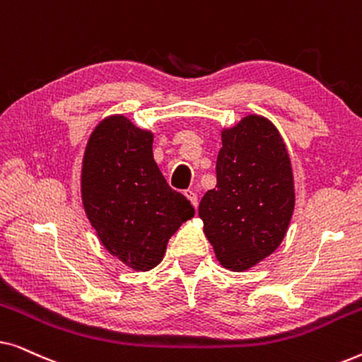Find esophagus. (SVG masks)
Wrapping results in <instances>:
<instances>
[{
    "mask_svg": "<svg viewBox=\"0 0 362 362\" xmlns=\"http://www.w3.org/2000/svg\"><path fill=\"white\" fill-rule=\"evenodd\" d=\"M185 196L187 197V199L191 201L192 206L197 207V194H196L194 189H186V191H185Z\"/></svg>",
    "mask_w": 362,
    "mask_h": 362,
    "instance_id": "34e87169",
    "label": "esophagus"
}]
</instances>
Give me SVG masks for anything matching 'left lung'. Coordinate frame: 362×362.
I'll list each match as a JSON object with an SVG mask.
<instances>
[{
    "instance_id": "1",
    "label": "left lung",
    "mask_w": 362,
    "mask_h": 362,
    "mask_svg": "<svg viewBox=\"0 0 362 362\" xmlns=\"http://www.w3.org/2000/svg\"><path fill=\"white\" fill-rule=\"evenodd\" d=\"M217 185L199 202L204 235L224 269L244 272L274 254L295 209L284 138L269 118L247 115L222 128Z\"/></svg>"
}]
</instances>
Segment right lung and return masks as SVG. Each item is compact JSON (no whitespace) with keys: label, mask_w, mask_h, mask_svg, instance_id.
Returning <instances> with one entry per match:
<instances>
[{"label":"right lung","mask_w":362,"mask_h":362,"mask_svg":"<svg viewBox=\"0 0 362 362\" xmlns=\"http://www.w3.org/2000/svg\"><path fill=\"white\" fill-rule=\"evenodd\" d=\"M153 138L130 118L110 115L93 128L82 160L87 219L102 245L135 272L155 269L170 237L194 216L191 202L161 175Z\"/></svg>","instance_id":"obj_1"}]
</instances>
